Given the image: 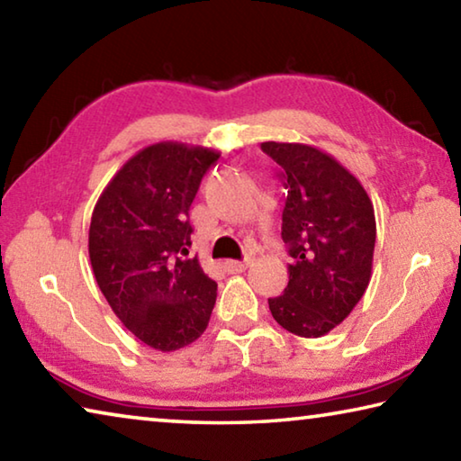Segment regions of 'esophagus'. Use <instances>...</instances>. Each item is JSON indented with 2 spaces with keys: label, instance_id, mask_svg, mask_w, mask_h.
Returning <instances> with one entry per match:
<instances>
[{
  "label": "esophagus",
  "instance_id": "esophagus-1",
  "mask_svg": "<svg viewBox=\"0 0 461 461\" xmlns=\"http://www.w3.org/2000/svg\"><path fill=\"white\" fill-rule=\"evenodd\" d=\"M249 262H252V258H246V260H225L223 262V270L225 272H230V275H238V272H244L248 267H249Z\"/></svg>",
  "mask_w": 461,
  "mask_h": 461
}]
</instances>
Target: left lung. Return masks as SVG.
I'll return each mask as SVG.
<instances>
[{
    "mask_svg": "<svg viewBox=\"0 0 461 461\" xmlns=\"http://www.w3.org/2000/svg\"><path fill=\"white\" fill-rule=\"evenodd\" d=\"M283 168L285 294L268 299L275 321L301 338H321L352 313L370 285L376 217L362 183L331 154L299 142H262Z\"/></svg>",
    "mask_w": 461,
    "mask_h": 461,
    "instance_id": "obj_1",
    "label": "left lung"
}]
</instances>
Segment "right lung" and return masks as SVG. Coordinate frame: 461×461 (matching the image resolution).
<instances>
[{"instance_id": "1", "label": "right lung", "mask_w": 461, "mask_h": 461, "mask_svg": "<svg viewBox=\"0 0 461 461\" xmlns=\"http://www.w3.org/2000/svg\"><path fill=\"white\" fill-rule=\"evenodd\" d=\"M220 152L183 142L138 150L99 194L89 258L120 321L158 352L189 346L207 330L217 285L189 256V209Z\"/></svg>"}]
</instances>
